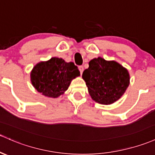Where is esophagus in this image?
<instances>
[{
  "mask_svg": "<svg viewBox=\"0 0 155 155\" xmlns=\"http://www.w3.org/2000/svg\"><path fill=\"white\" fill-rule=\"evenodd\" d=\"M78 69H79L80 71H81V74H82L83 71H84V66H80L79 67H78Z\"/></svg>",
  "mask_w": 155,
  "mask_h": 155,
  "instance_id": "34e87169",
  "label": "esophagus"
}]
</instances>
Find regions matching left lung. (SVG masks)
<instances>
[{
	"instance_id": "left-lung-1",
	"label": "left lung",
	"mask_w": 155,
	"mask_h": 155,
	"mask_svg": "<svg viewBox=\"0 0 155 155\" xmlns=\"http://www.w3.org/2000/svg\"><path fill=\"white\" fill-rule=\"evenodd\" d=\"M89 66L82 77L91 98L105 105L117 101L129 85L127 69L115 61H106L102 58L92 59Z\"/></svg>"
}]
</instances>
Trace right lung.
<instances>
[{"label": "right lung", "mask_w": 155, "mask_h": 155, "mask_svg": "<svg viewBox=\"0 0 155 155\" xmlns=\"http://www.w3.org/2000/svg\"><path fill=\"white\" fill-rule=\"evenodd\" d=\"M80 75L74 63H66L62 58H52L33 68L31 81L38 91L49 97H57L67 90L73 78Z\"/></svg>", "instance_id": "1"}]
</instances>
